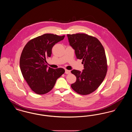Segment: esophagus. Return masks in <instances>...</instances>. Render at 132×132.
Listing matches in <instances>:
<instances>
[{"mask_svg": "<svg viewBox=\"0 0 132 132\" xmlns=\"http://www.w3.org/2000/svg\"><path fill=\"white\" fill-rule=\"evenodd\" d=\"M65 73L66 74H69L70 73V70H67V69H65Z\"/></svg>", "mask_w": 132, "mask_h": 132, "instance_id": "1", "label": "esophagus"}]
</instances>
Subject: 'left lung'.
I'll return each instance as SVG.
<instances>
[{"label": "left lung", "instance_id": "obj_1", "mask_svg": "<svg viewBox=\"0 0 132 132\" xmlns=\"http://www.w3.org/2000/svg\"><path fill=\"white\" fill-rule=\"evenodd\" d=\"M67 37L77 58L82 60L84 68L82 72L71 71L77 78L71 88L79 94H90L99 87L106 75L105 50L97 38L87 34H68Z\"/></svg>", "mask_w": 132, "mask_h": 132}]
</instances>
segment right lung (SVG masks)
Instances as JSON below:
<instances>
[{"instance_id": "obj_1", "label": "right lung", "mask_w": 132, "mask_h": 132, "mask_svg": "<svg viewBox=\"0 0 132 132\" xmlns=\"http://www.w3.org/2000/svg\"><path fill=\"white\" fill-rule=\"evenodd\" d=\"M64 37L45 34L30 40L22 51L20 59L22 75L31 90L37 94L48 93L57 79L65 72L62 68H48L46 64V59L51 56L53 46Z\"/></svg>"}]
</instances>
